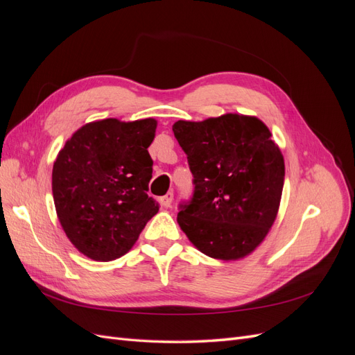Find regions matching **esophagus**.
<instances>
[{
	"instance_id": "esophagus-1",
	"label": "esophagus",
	"mask_w": 355,
	"mask_h": 355,
	"mask_svg": "<svg viewBox=\"0 0 355 355\" xmlns=\"http://www.w3.org/2000/svg\"><path fill=\"white\" fill-rule=\"evenodd\" d=\"M171 202H173V194H171V192H168L164 197H161V204H163L164 207H170Z\"/></svg>"
}]
</instances>
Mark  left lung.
<instances>
[{"instance_id": "left-lung-1", "label": "left lung", "mask_w": 355, "mask_h": 355, "mask_svg": "<svg viewBox=\"0 0 355 355\" xmlns=\"http://www.w3.org/2000/svg\"><path fill=\"white\" fill-rule=\"evenodd\" d=\"M173 133L196 185L178 213L180 230L213 259L249 256L270 232L283 194L284 158L270 128L254 115L230 112L179 120Z\"/></svg>"}]
</instances>
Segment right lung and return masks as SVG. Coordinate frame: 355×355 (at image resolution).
<instances>
[{
    "label": "right lung",
    "instance_id": "add662e5",
    "mask_svg": "<svg viewBox=\"0 0 355 355\" xmlns=\"http://www.w3.org/2000/svg\"><path fill=\"white\" fill-rule=\"evenodd\" d=\"M155 130L154 118L92 121L56 157L51 189L58 219L75 249L93 261L125 254L158 211L148 197L154 164L148 148Z\"/></svg>",
    "mask_w": 355,
    "mask_h": 355
}]
</instances>
